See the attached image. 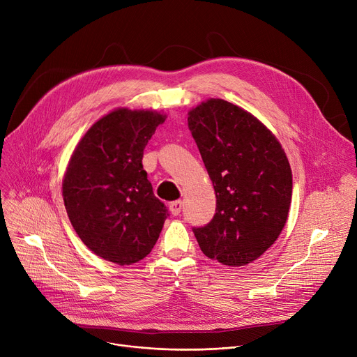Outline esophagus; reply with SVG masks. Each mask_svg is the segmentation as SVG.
I'll use <instances>...</instances> for the list:
<instances>
[{"instance_id": "esophagus-1", "label": "esophagus", "mask_w": 357, "mask_h": 357, "mask_svg": "<svg viewBox=\"0 0 357 357\" xmlns=\"http://www.w3.org/2000/svg\"><path fill=\"white\" fill-rule=\"evenodd\" d=\"M182 207H183L182 201H174V202L169 204V210H171V213L174 215H179L181 211H182Z\"/></svg>"}]
</instances>
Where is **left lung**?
Wrapping results in <instances>:
<instances>
[{"label": "left lung", "instance_id": "obj_1", "mask_svg": "<svg viewBox=\"0 0 357 357\" xmlns=\"http://www.w3.org/2000/svg\"><path fill=\"white\" fill-rule=\"evenodd\" d=\"M188 127L217 198L213 220L192 231L205 256L245 266L285 227L292 197L288 158L265 124L220 98L192 108Z\"/></svg>", "mask_w": 357, "mask_h": 357}]
</instances>
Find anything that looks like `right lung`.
<instances>
[{"label": "right lung", "mask_w": 357, "mask_h": 357, "mask_svg": "<svg viewBox=\"0 0 357 357\" xmlns=\"http://www.w3.org/2000/svg\"><path fill=\"white\" fill-rule=\"evenodd\" d=\"M165 120L156 111H111L92 124L69 160L62 194L72 227L89 250L112 264L146 257L169 215L142 163Z\"/></svg>", "instance_id": "add662e5"}]
</instances>
